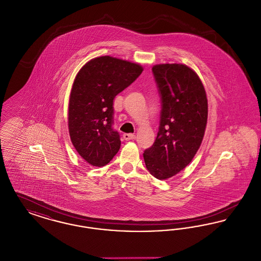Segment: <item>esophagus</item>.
I'll return each mask as SVG.
<instances>
[{
  "instance_id": "34e87169",
  "label": "esophagus",
  "mask_w": 261,
  "mask_h": 261,
  "mask_svg": "<svg viewBox=\"0 0 261 261\" xmlns=\"http://www.w3.org/2000/svg\"><path fill=\"white\" fill-rule=\"evenodd\" d=\"M123 138H124L125 140H134L136 136L134 135V134H130V133H125L124 135H123Z\"/></svg>"
}]
</instances>
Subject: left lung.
Returning <instances> with one entry per match:
<instances>
[{"mask_svg": "<svg viewBox=\"0 0 261 261\" xmlns=\"http://www.w3.org/2000/svg\"><path fill=\"white\" fill-rule=\"evenodd\" d=\"M162 96L161 125L153 145L144 152L149 173L166 180L190 164L207 123V98L199 75L181 63L152 66Z\"/></svg>", "mask_w": 261, "mask_h": 261, "instance_id": "1", "label": "left lung"}]
</instances>
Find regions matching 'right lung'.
Masks as SVG:
<instances>
[{
	"mask_svg": "<svg viewBox=\"0 0 261 261\" xmlns=\"http://www.w3.org/2000/svg\"><path fill=\"white\" fill-rule=\"evenodd\" d=\"M142 65L111 56L86 62L75 77L68 103V131L79 155L101 167L120 149L112 129L113 99L143 72Z\"/></svg>",
	"mask_w": 261,
	"mask_h": 261,
	"instance_id": "1",
	"label": "right lung"
}]
</instances>
